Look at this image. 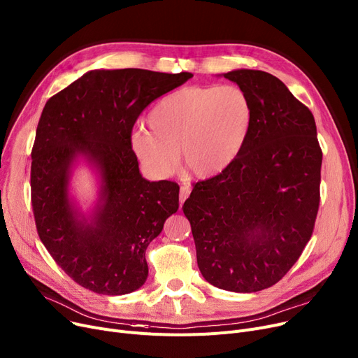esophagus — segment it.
Here are the masks:
<instances>
[{
  "label": "esophagus",
  "mask_w": 358,
  "mask_h": 358,
  "mask_svg": "<svg viewBox=\"0 0 358 358\" xmlns=\"http://www.w3.org/2000/svg\"><path fill=\"white\" fill-rule=\"evenodd\" d=\"M190 193H192V189L189 185H181V189H180V204H182L187 199H189Z\"/></svg>",
  "instance_id": "obj_1"
}]
</instances>
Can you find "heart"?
I'll use <instances>...</instances> for the list:
<instances>
[{
	"instance_id": "b5f03b06",
	"label": "heart",
	"mask_w": 358,
	"mask_h": 358,
	"mask_svg": "<svg viewBox=\"0 0 358 358\" xmlns=\"http://www.w3.org/2000/svg\"><path fill=\"white\" fill-rule=\"evenodd\" d=\"M254 123L248 92L239 85H190L161 99L148 126L131 134V148L150 174L168 177L178 150L187 173L212 178L242 152Z\"/></svg>"
}]
</instances>
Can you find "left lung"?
I'll return each mask as SVG.
<instances>
[{"mask_svg": "<svg viewBox=\"0 0 358 358\" xmlns=\"http://www.w3.org/2000/svg\"><path fill=\"white\" fill-rule=\"evenodd\" d=\"M223 77L248 92L251 134L228 169L194 184L182 212L203 277L252 293L283 278L312 236L322 150L312 111L274 75L236 69Z\"/></svg>", "mask_w": 358, "mask_h": 358, "instance_id": "left-lung-1", "label": "left lung"}]
</instances>
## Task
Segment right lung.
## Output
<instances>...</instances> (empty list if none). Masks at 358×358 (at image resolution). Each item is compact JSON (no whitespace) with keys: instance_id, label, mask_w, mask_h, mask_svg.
<instances>
[{"instance_id":"right-lung-1","label":"right lung","mask_w":358,"mask_h":358,"mask_svg":"<svg viewBox=\"0 0 358 358\" xmlns=\"http://www.w3.org/2000/svg\"><path fill=\"white\" fill-rule=\"evenodd\" d=\"M193 73L138 68L94 69L48 100L31 149V206L37 234L80 286L127 294L148 277L145 251L178 210L174 181H148L131 149L141 113ZM84 156L101 173L99 203L90 220L69 199L71 164Z\"/></svg>"}]
</instances>
